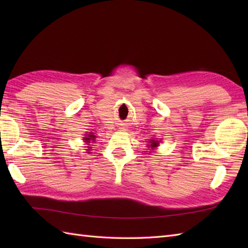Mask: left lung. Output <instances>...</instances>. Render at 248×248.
Listing matches in <instances>:
<instances>
[{"label":"left lung","mask_w":248,"mask_h":248,"mask_svg":"<svg viewBox=\"0 0 248 248\" xmlns=\"http://www.w3.org/2000/svg\"><path fill=\"white\" fill-rule=\"evenodd\" d=\"M149 143L151 144V145H150L151 148H155V147H156L157 145H159V141H157V140H150Z\"/></svg>","instance_id":"1"}]
</instances>
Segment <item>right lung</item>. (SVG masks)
I'll use <instances>...</instances> for the list:
<instances>
[{
    "label": "right lung",
    "instance_id": "obj_1",
    "mask_svg": "<svg viewBox=\"0 0 248 248\" xmlns=\"http://www.w3.org/2000/svg\"><path fill=\"white\" fill-rule=\"evenodd\" d=\"M84 140H85V141H87V143H91L92 140H94V135H93V134H88L87 136H85V138H84ZM89 148V147H88ZM89 150V149H88Z\"/></svg>",
    "mask_w": 248,
    "mask_h": 248
}]
</instances>
